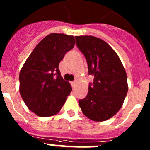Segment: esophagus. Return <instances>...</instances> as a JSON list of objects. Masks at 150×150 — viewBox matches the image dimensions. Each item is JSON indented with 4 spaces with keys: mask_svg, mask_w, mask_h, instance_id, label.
<instances>
[{
    "mask_svg": "<svg viewBox=\"0 0 150 150\" xmlns=\"http://www.w3.org/2000/svg\"><path fill=\"white\" fill-rule=\"evenodd\" d=\"M71 86L74 88V87H75V86H76V81L74 80V81H72L71 82Z\"/></svg>",
    "mask_w": 150,
    "mask_h": 150,
    "instance_id": "34e87169",
    "label": "esophagus"
}]
</instances>
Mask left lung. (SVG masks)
Returning <instances> with one entry per match:
<instances>
[{
	"label": "left lung",
	"mask_w": 150,
	"mask_h": 150,
	"mask_svg": "<svg viewBox=\"0 0 150 150\" xmlns=\"http://www.w3.org/2000/svg\"><path fill=\"white\" fill-rule=\"evenodd\" d=\"M76 46L88 64V73L94 76L88 95L79 100L83 114L96 122L107 120L122 106L128 92L125 70L110 45L93 36H76Z\"/></svg>",
	"instance_id": "1"
}]
</instances>
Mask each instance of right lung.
Here are the masks:
<instances>
[{
	"label": "right lung",
	"instance_id": "obj_1",
	"mask_svg": "<svg viewBox=\"0 0 150 150\" xmlns=\"http://www.w3.org/2000/svg\"><path fill=\"white\" fill-rule=\"evenodd\" d=\"M73 36L52 33L37 45L19 74V91L28 109L42 117L59 112L72 88L61 76L59 63L74 48Z\"/></svg>",
	"mask_w": 150,
	"mask_h": 150
}]
</instances>
